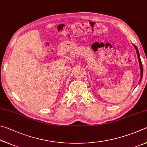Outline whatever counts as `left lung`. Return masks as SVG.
Here are the masks:
<instances>
[{
  "label": "left lung",
  "instance_id": "8db88e82",
  "mask_svg": "<svg viewBox=\"0 0 147 147\" xmlns=\"http://www.w3.org/2000/svg\"><path fill=\"white\" fill-rule=\"evenodd\" d=\"M134 46V48L136 50V53H137V55H138V61H139V63H140V72H141V76H140V82H139V83H140L141 79H142V77H143V65H142V63H141V59H140V53H139V50L137 48V46H136L135 45H133Z\"/></svg>",
  "mask_w": 147,
  "mask_h": 147
}]
</instances>
